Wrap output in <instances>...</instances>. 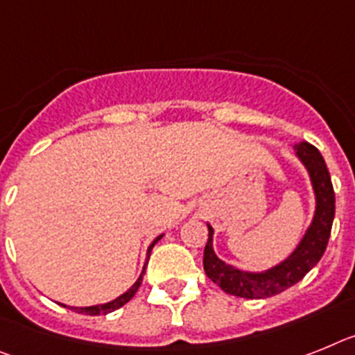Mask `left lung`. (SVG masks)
I'll return each mask as SVG.
<instances>
[{"label": "left lung", "instance_id": "left-lung-1", "mask_svg": "<svg viewBox=\"0 0 355 355\" xmlns=\"http://www.w3.org/2000/svg\"><path fill=\"white\" fill-rule=\"evenodd\" d=\"M295 152L311 177L314 196H316V211H314L309 229L306 230V236L302 237V241L288 259L259 273L237 270L230 264H225L214 254V248H212L214 230L211 225H207L209 239L203 250V270L214 284L220 286L229 295L241 298H268L279 295L304 279L307 271L318 264L325 252L336 212V196L331 175L318 148L302 141L295 144Z\"/></svg>", "mask_w": 355, "mask_h": 355}]
</instances>
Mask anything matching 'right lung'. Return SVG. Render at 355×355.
Listing matches in <instances>:
<instances>
[{
    "label": "right lung",
    "mask_w": 355,
    "mask_h": 355,
    "mask_svg": "<svg viewBox=\"0 0 355 355\" xmlns=\"http://www.w3.org/2000/svg\"><path fill=\"white\" fill-rule=\"evenodd\" d=\"M160 237H162V236H159V237H157L155 241H153L152 245H150V248H148V257H150V252H152L153 245H155V243L159 241ZM146 263H148V261H146ZM144 270H146V264H144L143 271H141L139 279L135 280V284L132 286V288L128 289V291H126V293H123L121 297H118V298H116V300H112V302H107V304H100V306H89V307H69V309H71V311H76V313H80V314H89V316H96V314H107V313H112V311L119 309V307H123V306H125L126 302H128V300H132V297H134L135 293H137V289H139L141 282H143ZM60 306H64V304H60ZM64 307H67V306H64Z\"/></svg>",
    "instance_id": "add662e5"
}]
</instances>
